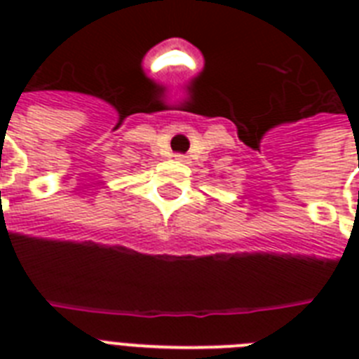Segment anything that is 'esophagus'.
<instances>
[{"label":"esophagus","instance_id":"obj_1","mask_svg":"<svg viewBox=\"0 0 359 359\" xmlns=\"http://www.w3.org/2000/svg\"><path fill=\"white\" fill-rule=\"evenodd\" d=\"M175 160H179V162H186L184 154H175Z\"/></svg>","mask_w":359,"mask_h":359}]
</instances>
